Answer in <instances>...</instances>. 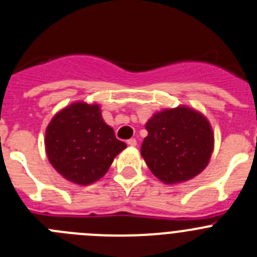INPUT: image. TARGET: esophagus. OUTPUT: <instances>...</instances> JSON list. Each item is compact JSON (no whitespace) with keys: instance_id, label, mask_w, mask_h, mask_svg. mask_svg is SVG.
<instances>
[{"instance_id":"esophagus-1","label":"esophagus","mask_w":257,"mask_h":257,"mask_svg":"<svg viewBox=\"0 0 257 257\" xmlns=\"http://www.w3.org/2000/svg\"><path fill=\"white\" fill-rule=\"evenodd\" d=\"M127 144L130 145V147H136L138 142H136V139H128L127 140Z\"/></svg>"}]
</instances>
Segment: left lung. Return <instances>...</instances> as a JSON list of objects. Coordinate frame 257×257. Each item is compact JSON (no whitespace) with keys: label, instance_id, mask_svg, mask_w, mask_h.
Masks as SVG:
<instances>
[{"label":"left lung","instance_id":"8db88e82","mask_svg":"<svg viewBox=\"0 0 257 257\" xmlns=\"http://www.w3.org/2000/svg\"><path fill=\"white\" fill-rule=\"evenodd\" d=\"M142 156L154 176L166 184L187 181L201 174L213 151L207 118L188 106L158 112L147 122Z\"/></svg>","mask_w":257,"mask_h":257}]
</instances>
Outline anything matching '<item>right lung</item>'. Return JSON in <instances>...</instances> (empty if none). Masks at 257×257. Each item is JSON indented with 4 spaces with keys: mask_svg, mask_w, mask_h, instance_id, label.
Returning <instances> with one entry per match:
<instances>
[{
    "mask_svg": "<svg viewBox=\"0 0 257 257\" xmlns=\"http://www.w3.org/2000/svg\"><path fill=\"white\" fill-rule=\"evenodd\" d=\"M45 145L52 167L79 185L103 178L114 157L126 148L104 122L99 105L82 101L54 115L46 128Z\"/></svg>",
    "mask_w": 257,
    "mask_h": 257,
    "instance_id": "1",
    "label": "right lung"
}]
</instances>
